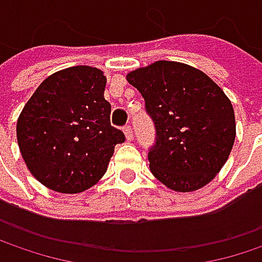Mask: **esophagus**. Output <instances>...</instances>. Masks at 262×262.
Here are the masks:
<instances>
[{
	"instance_id": "1",
	"label": "esophagus",
	"mask_w": 262,
	"mask_h": 262,
	"mask_svg": "<svg viewBox=\"0 0 262 262\" xmlns=\"http://www.w3.org/2000/svg\"><path fill=\"white\" fill-rule=\"evenodd\" d=\"M123 130H124V135H126V138H127L129 141L133 139V130H132V126H129V124H127V126H124V129H123Z\"/></svg>"
}]
</instances>
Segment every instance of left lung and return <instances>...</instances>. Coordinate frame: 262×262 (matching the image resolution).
<instances>
[{"label": "left lung", "mask_w": 262, "mask_h": 262, "mask_svg": "<svg viewBox=\"0 0 262 262\" xmlns=\"http://www.w3.org/2000/svg\"><path fill=\"white\" fill-rule=\"evenodd\" d=\"M155 124L148 148L153 176L188 192L211 182L229 158L235 115L225 92L202 71L168 60L127 74Z\"/></svg>", "instance_id": "obj_1"}]
</instances>
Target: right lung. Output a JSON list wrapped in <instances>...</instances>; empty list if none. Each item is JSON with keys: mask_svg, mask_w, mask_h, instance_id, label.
<instances>
[{"mask_svg": "<svg viewBox=\"0 0 262 262\" xmlns=\"http://www.w3.org/2000/svg\"><path fill=\"white\" fill-rule=\"evenodd\" d=\"M106 77L73 67L45 79L24 106L16 135L30 173L47 188L76 194L106 173L124 133L111 124Z\"/></svg>", "mask_w": 262, "mask_h": 262, "instance_id": "obj_1", "label": "right lung"}]
</instances>
